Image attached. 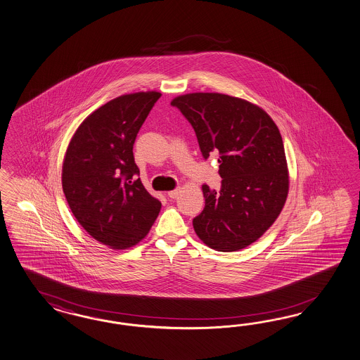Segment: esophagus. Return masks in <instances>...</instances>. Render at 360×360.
<instances>
[{"instance_id":"obj_1","label":"esophagus","mask_w":360,"mask_h":360,"mask_svg":"<svg viewBox=\"0 0 360 360\" xmlns=\"http://www.w3.org/2000/svg\"><path fill=\"white\" fill-rule=\"evenodd\" d=\"M179 193H181V188H175V190L169 191V193H167V195H169V198H172V199H175L176 196L179 195Z\"/></svg>"}]
</instances>
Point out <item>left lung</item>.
<instances>
[{
	"mask_svg": "<svg viewBox=\"0 0 360 360\" xmlns=\"http://www.w3.org/2000/svg\"><path fill=\"white\" fill-rule=\"evenodd\" d=\"M172 105L193 125L202 155L219 154L221 188L202 186L205 208L193 220L198 238L219 252L251 245L278 218L289 191L277 125L259 105L218 92L181 95Z\"/></svg>",
	"mask_w": 360,
	"mask_h": 360,
	"instance_id": "obj_1",
	"label": "left lung"
}]
</instances>
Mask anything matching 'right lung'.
Masks as SVG:
<instances>
[{
    "label": "right lung",
    "instance_id": "add662e5",
    "mask_svg": "<svg viewBox=\"0 0 360 360\" xmlns=\"http://www.w3.org/2000/svg\"><path fill=\"white\" fill-rule=\"evenodd\" d=\"M157 91L113 98L77 127L65 150L62 187L67 203L88 235L110 250H128L152 229L161 202L142 185L133 143Z\"/></svg>",
    "mask_w": 360,
    "mask_h": 360
}]
</instances>
